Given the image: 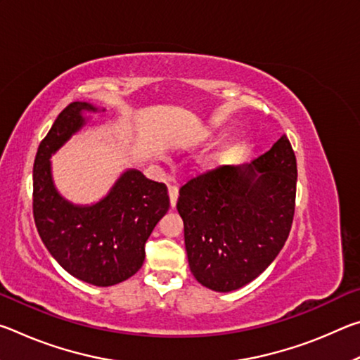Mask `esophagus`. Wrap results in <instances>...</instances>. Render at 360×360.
<instances>
[{"mask_svg": "<svg viewBox=\"0 0 360 360\" xmlns=\"http://www.w3.org/2000/svg\"><path fill=\"white\" fill-rule=\"evenodd\" d=\"M178 195H179V192H178V187H176V186H169V187H168L169 205H172V208H173V210H174V206H176V202H178Z\"/></svg>", "mask_w": 360, "mask_h": 360, "instance_id": "obj_1", "label": "esophagus"}]
</instances>
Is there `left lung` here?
<instances>
[{"label":"left lung","instance_id":"8db88e82","mask_svg":"<svg viewBox=\"0 0 360 360\" xmlns=\"http://www.w3.org/2000/svg\"><path fill=\"white\" fill-rule=\"evenodd\" d=\"M297 160L285 135L243 165H222L181 187L178 208L192 275L236 290L276 259L295 211Z\"/></svg>","mask_w":360,"mask_h":360}]
</instances>
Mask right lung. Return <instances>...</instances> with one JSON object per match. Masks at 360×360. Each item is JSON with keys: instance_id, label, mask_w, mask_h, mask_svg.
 I'll return each instance as SVG.
<instances>
[{"instance_id": "right-lung-1", "label": "right lung", "mask_w": 360, "mask_h": 360, "mask_svg": "<svg viewBox=\"0 0 360 360\" xmlns=\"http://www.w3.org/2000/svg\"><path fill=\"white\" fill-rule=\"evenodd\" d=\"M98 111L90 103H71L41 141L33 167V216L47 251L70 275L108 288L143 266L144 245L167 214L169 198L163 182L135 168L122 173L94 205H75L58 193L51 157L87 124L84 112Z\"/></svg>"}]
</instances>
